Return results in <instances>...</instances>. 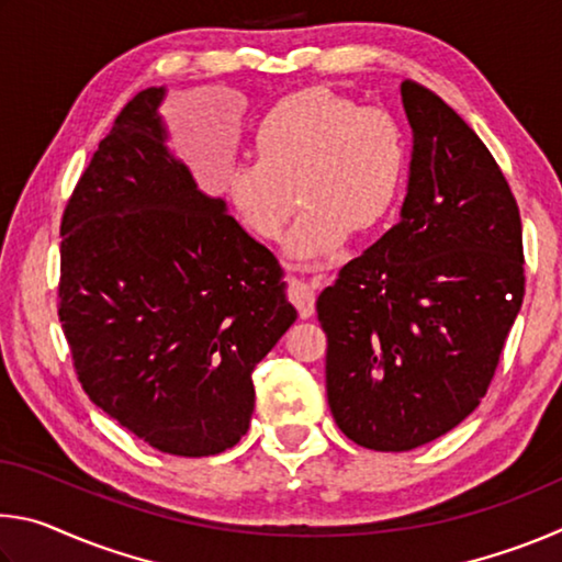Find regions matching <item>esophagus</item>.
<instances>
[{
    "mask_svg": "<svg viewBox=\"0 0 562 562\" xmlns=\"http://www.w3.org/2000/svg\"><path fill=\"white\" fill-rule=\"evenodd\" d=\"M290 300L294 307H297L300 317L307 319L315 315V290H312V284H307L304 280H292Z\"/></svg>",
    "mask_w": 562,
    "mask_h": 562,
    "instance_id": "1",
    "label": "esophagus"
}]
</instances>
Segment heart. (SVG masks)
<instances>
[{"label": "heart", "instance_id": "1", "mask_svg": "<svg viewBox=\"0 0 562 562\" xmlns=\"http://www.w3.org/2000/svg\"><path fill=\"white\" fill-rule=\"evenodd\" d=\"M252 156L255 164L225 173V203L247 233L278 240L300 201L288 255L302 268L327 265L351 231H374L392 213L406 173L398 123L327 89L274 103L252 131Z\"/></svg>", "mask_w": 562, "mask_h": 562}]
</instances>
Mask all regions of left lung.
<instances>
[{"label": "left lung", "mask_w": 562, "mask_h": 562, "mask_svg": "<svg viewBox=\"0 0 562 562\" xmlns=\"http://www.w3.org/2000/svg\"><path fill=\"white\" fill-rule=\"evenodd\" d=\"M402 217L317 300L331 416L372 451H412L481 404L526 292L518 203L491 150L422 83L402 81Z\"/></svg>", "instance_id": "1"}]
</instances>
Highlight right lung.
<instances>
[{"mask_svg": "<svg viewBox=\"0 0 562 562\" xmlns=\"http://www.w3.org/2000/svg\"><path fill=\"white\" fill-rule=\"evenodd\" d=\"M164 97L123 106L66 203L59 319L93 404L201 459L245 436L255 367L297 312L274 255L168 150Z\"/></svg>", "mask_w": 562, "mask_h": 562, "instance_id": "right-lung-1", "label": "right lung"}]
</instances>
